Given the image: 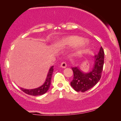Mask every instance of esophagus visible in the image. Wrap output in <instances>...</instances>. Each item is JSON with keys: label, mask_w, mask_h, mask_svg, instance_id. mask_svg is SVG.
I'll return each mask as SVG.
<instances>
[{"label": "esophagus", "mask_w": 121, "mask_h": 121, "mask_svg": "<svg viewBox=\"0 0 121 121\" xmlns=\"http://www.w3.org/2000/svg\"><path fill=\"white\" fill-rule=\"evenodd\" d=\"M66 67H67V64L65 62H63L61 63V67H62V68H66Z\"/></svg>", "instance_id": "1"}]
</instances>
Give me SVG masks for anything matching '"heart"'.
Returning <instances> with one entry per match:
<instances>
[{
    "mask_svg": "<svg viewBox=\"0 0 121 121\" xmlns=\"http://www.w3.org/2000/svg\"><path fill=\"white\" fill-rule=\"evenodd\" d=\"M79 44V49L84 51L89 46V42L84 40V38L77 36H71L63 38L60 42V45L65 46H75Z\"/></svg>",
    "mask_w": 121,
    "mask_h": 121,
    "instance_id": "b5f03b06",
    "label": "heart"
}]
</instances>
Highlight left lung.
Listing matches in <instances>:
<instances>
[{
	"mask_svg": "<svg viewBox=\"0 0 121 121\" xmlns=\"http://www.w3.org/2000/svg\"><path fill=\"white\" fill-rule=\"evenodd\" d=\"M104 56V50L101 47L98 54L94 56V64L92 70L88 73L83 72L78 67L71 68L73 78L70 85L76 91L84 92L98 83L101 78L103 69Z\"/></svg>",
	"mask_w": 121,
	"mask_h": 121,
	"instance_id": "obj_1",
	"label": "left lung"
}]
</instances>
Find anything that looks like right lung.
Listing matches in <instances>:
<instances>
[{
	"label": "right lung",
	"instance_id": "obj_1",
	"mask_svg": "<svg viewBox=\"0 0 121 121\" xmlns=\"http://www.w3.org/2000/svg\"><path fill=\"white\" fill-rule=\"evenodd\" d=\"M53 65L48 70V73L47 75V77L44 83L40 86L34 89H26L22 87H20V89L24 93L29 95L36 96L42 95L48 91L50 86L51 78L53 72Z\"/></svg>",
	"mask_w": 121,
	"mask_h": 121
}]
</instances>
